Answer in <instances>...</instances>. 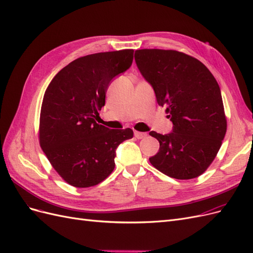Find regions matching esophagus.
I'll list each match as a JSON object with an SVG mask.
<instances>
[{"label": "esophagus", "instance_id": "34e87169", "mask_svg": "<svg viewBox=\"0 0 253 253\" xmlns=\"http://www.w3.org/2000/svg\"><path fill=\"white\" fill-rule=\"evenodd\" d=\"M134 135L137 139H142L144 137H147V133H143V132H138V131H135Z\"/></svg>", "mask_w": 253, "mask_h": 253}]
</instances>
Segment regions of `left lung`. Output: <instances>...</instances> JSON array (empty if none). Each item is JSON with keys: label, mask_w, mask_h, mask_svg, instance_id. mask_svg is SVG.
<instances>
[{"label": "left lung", "mask_w": 253, "mask_h": 253, "mask_svg": "<svg viewBox=\"0 0 253 253\" xmlns=\"http://www.w3.org/2000/svg\"><path fill=\"white\" fill-rule=\"evenodd\" d=\"M135 61L173 124L169 134L150 135L159 151L150 163L176 179L202 175L215 158L226 131L218 83L201 61L176 50L138 49Z\"/></svg>", "instance_id": "obj_1"}]
</instances>
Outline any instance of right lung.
<instances>
[{"instance_id": "obj_1", "label": "right lung", "mask_w": 253, "mask_h": 253, "mask_svg": "<svg viewBox=\"0 0 253 253\" xmlns=\"http://www.w3.org/2000/svg\"><path fill=\"white\" fill-rule=\"evenodd\" d=\"M133 49L98 52L74 60L45 90L40 145L52 168L77 188L98 185L113 172L118 145L133 129H111L96 120L112 80L128 70Z\"/></svg>"}]
</instances>
